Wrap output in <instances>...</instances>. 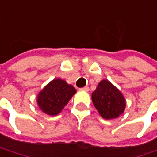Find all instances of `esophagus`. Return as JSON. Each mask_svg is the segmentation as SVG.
<instances>
[{"label":"esophagus","mask_w":157,"mask_h":157,"mask_svg":"<svg viewBox=\"0 0 157 157\" xmlns=\"http://www.w3.org/2000/svg\"><path fill=\"white\" fill-rule=\"evenodd\" d=\"M80 90H83V91H89V90H90V89H89L88 86H85V87L81 88Z\"/></svg>","instance_id":"34e87169"}]
</instances>
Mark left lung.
I'll list each match as a JSON object with an SVG mask.
<instances>
[{
	"label": "left lung",
	"mask_w": 157,
	"mask_h": 157,
	"mask_svg": "<svg viewBox=\"0 0 157 157\" xmlns=\"http://www.w3.org/2000/svg\"><path fill=\"white\" fill-rule=\"evenodd\" d=\"M91 99L99 115L106 120L117 118L125 109V98L109 81H101L92 92Z\"/></svg>",
	"instance_id": "8db88e82"
}]
</instances>
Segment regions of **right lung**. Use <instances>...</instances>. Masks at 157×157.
<instances>
[{"label":"right lung","instance_id":"1","mask_svg":"<svg viewBox=\"0 0 157 157\" xmlns=\"http://www.w3.org/2000/svg\"><path fill=\"white\" fill-rule=\"evenodd\" d=\"M76 92L73 85L57 78L51 81L39 92L37 104L42 112L49 115H57L68 103Z\"/></svg>","mask_w":157,"mask_h":157}]
</instances>
